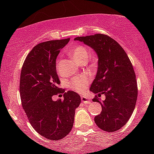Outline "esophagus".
Masks as SVG:
<instances>
[{"mask_svg":"<svg viewBox=\"0 0 154 154\" xmlns=\"http://www.w3.org/2000/svg\"><path fill=\"white\" fill-rule=\"evenodd\" d=\"M81 100L83 102V103H91V100H90V99L88 98V97H84V96H82Z\"/></svg>","mask_w":154,"mask_h":154,"instance_id":"obj_1","label":"esophagus"}]
</instances>
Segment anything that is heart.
I'll return each instance as SVG.
<instances>
[{"instance_id":"b5f03b06","label":"heart","mask_w":154,"mask_h":154,"mask_svg":"<svg viewBox=\"0 0 154 154\" xmlns=\"http://www.w3.org/2000/svg\"><path fill=\"white\" fill-rule=\"evenodd\" d=\"M70 54L73 57V58L78 63H81L83 62H86L89 57V51L88 48L83 45H77L73 48L70 51ZM60 60L58 59L57 62V68L59 66ZM90 83V79L86 75L81 77H75L69 83V86L71 90L75 91L77 92L82 93L86 89L88 84Z\"/></svg>"}]
</instances>
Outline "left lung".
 <instances>
[{"label": "left lung", "instance_id": "8db88e82", "mask_svg": "<svg viewBox=\"0 0 154 154\" xmlns=\"http://www.w3.org/2000/svg\"><path fill=\"white\" fill-rule=\"evenodd\" d=\"M74 40L92 48L98 57L97 71L90 91L98 97L104 94L106 98L101 102L95 96L92 100L102 106L94 122L104 131H116L125 125L136 106L138 88L133 65L122 46L108 35L98 33Z\"/></svg>", "mask_w": 154, "mask_h": 154}]
</instances>
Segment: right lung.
<instances>
[{
    "label": "right lung",
    "instance_id": "right-lung-1",
    "mask_svg": "<svg viewBox=\"0 0 154 154\" xmlns=\"http://www.w3.org/2000/svg\"><path fill=\"white\" fill-rule=\"evenodd\" d=\"M70 38L53 40L35 46L21 68L20 95L21 104L34 130L50 140H60L70 133L80 96L73 91L65 92L57 86L56 60ZM64 93V99L57 102L52 97Z\"/></svg>",
    "mask_w": 154,
    "mask_h": 154
}]
</instances>
